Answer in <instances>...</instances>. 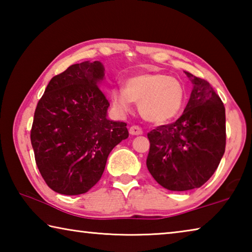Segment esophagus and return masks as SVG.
I'll use <instances>...</instances> for the list:
<instances>
[{
	"label": "esophagus",
	"mask_w": 252,
	"mask_h": 252,
	"mask_svg": "<svg viewBox=\"0 0 252 252\" xmlns=\"http://www.w3.org/2000/svg\"><path fill=\"white\" fill-rule=\"evenodd\" d=\"M129 132H130V134H132V135H140V134L143 133V131H142L141 127L138 126H131Z\"/></svg>",
	"instance_id": "obj_1"
}]
</instances>
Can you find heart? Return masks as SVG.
Here are the masks:
<instances>
[{"label": "heart", "mask_w": 252, "mask_h": 252, "mask_svg": "<svg viewBox=\"0 0 252 252\" xmlns=\"http://www.w3.org/2000/svg\"><path fill=\"white\" fill-rule=\"evenodd\" d=\"M111 97L121 112H129L134 102L146 120L164 123L180 112L185 90L180 81L163 73H140L126 80V88H114Z\"/></svg>", "instance_id": "obj_1"}]
</instances>
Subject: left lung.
Returning a JSON list of instances; mask_svg holds the SVG:
<instances>
[{
	"label": "left lung",
	"mask_w": 252,
	"mask_h": 252,
	"mask_svg": "<svg viewBox=\"0 0 252 252\" xmlns=\"http://www.w3.org/2000/svg\"><path fill=\"white\" fill-rule=\"evenodd\" d=\"M193 84L182 116L148 133L147 167L165 189L187 191L204 185L225 149V110L208 81L185 72Z\"/></svg>",
	"instance_id": "8db88e82"
}]
</instances>
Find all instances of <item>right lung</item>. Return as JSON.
<instances>
[{
    "mask_svg": "<svg viewBox=\"0 0 252 252\" xmlns=\"http://www.w3.org/2000/svg\"><path fill=\"white\" fill-rule=\"evenodd\" d=\"M103 79L100 61L73 64L51 79L36 105L31 143L41 176L55 192H88L112 149L129 136L126 123L108 119Z\"/></svg>",
    "mask_w": 252,
    "mask_h": 252,
    "instance_id": "1",
    "label": "right lung"
}]
</instances>
